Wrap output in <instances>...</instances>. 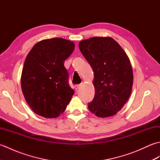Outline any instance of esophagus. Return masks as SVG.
<instances>
[{
  "instance_id": "1",
  "label": "esophagus",
  "mask_w": 160,
  "mask_h": 160,
  "mask_svg": "<svg viewBox=\"0 0 160 160\" xmlns=\"http://www.w3.org/2000/svg\"><path fill=\"white\" fill-rule=\"evenodd\" d=\"M81 87V84H77V85H75V89L77 91L78 89H79V88Z\"/></svg>"
}]
</instances>
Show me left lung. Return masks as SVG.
Segmentation results:
<instances>
[{"label":"left lung","instance_id":"1","mask_svg":"<svg viewBox=\"0 0 160 160\" xmlns=\"http://www.w3.org/2000/svg\"><path fill=\"white\" fill-rule=\"evenodd\" d=\"M79 48L94 73L95 96L88 108L99 118L113 116L131 96L133 73L130 60L111 37L83 40Z\"/></svg>","mask_w":160,"mask_h":160}]
</instances>
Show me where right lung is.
Returning <instances> with one entry per match:
<instances>
[{"mask_svg":"<svg viewBox=\"0 0 160 160\" xmlns=\"http://www.w3.org/2000/svg\"><path fill=\"white\" fill-rule=\"evenodd\" d=\"M74 49L73 42L53 38L37 42L27 56L21 88L27 103L40 116L58 118L71 101L74 91L64 63Z\"/></svg>","mask_w":160,"mask_h":160,"instance_id":"1","label":"right lung"}]
</instances>
